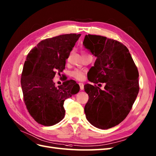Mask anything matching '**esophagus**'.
I'll return each instance as SVG.
<instances>
[{
	"instance_id": "1",
	"label": "esophagus",
	"mask_w": 156,
	"mask_h": 156,
	"mask_svg": "<svg viewBox=\"0 0 156 156\" xmlns=\"http://www.w3.org/2000/svg\"><path fill=\"white\" fill-rule=\"evenodd\" d=\"M79 86H80V90H83V89H84V84L83 83H79Z\"/></svg>"
}]
</instances>
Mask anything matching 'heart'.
Wrapping results in <instances>:
<instances>
[{
    "label": "heart",
    "mask_w": 156,
    "mask_h": 156,
    "mask_svg": "<svg viewBox=\"0 0 156 156\" xmlns=\"http://www.w3.org/2000/svg\"><path fill=\"white\" fill-rule=\"evenodd\" d=\"M82 56L87 55L85 53H82ZM72 77L78 80H84L85 78V74L83 71L80 70V69H75V70L72 71L70 74Z\"/></svg>",
    "instance_id": "obj_1"
}]
</instances>
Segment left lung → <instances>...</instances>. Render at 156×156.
I'll return each instance as SVG.
<instances>
[{"instance_id":"1","label":"left lung","mask_w":156,"mask_h":156,"mask_svg":"<svg viewBox=\"0 0 156 156\" xmlns=\"http://www.w3.org/2000/svg\"><path fill=\"white\" fill-rule=\"evenodd\" d=\"M83 45L97 57L90 68V82L84 85L89 99L84 107L87 120L107 129L119 125L130 112L138 94L139 72L129 49L121 43L101 35H87Z\"/></svg>"}]
</instances>
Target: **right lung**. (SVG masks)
Segmentation results:
<instances>
[{
	"label": "right lung",
	"mask_w": 156,
	"mask_h": 156,
	"mask_svg": "<svg viewBox=\"0 0 156 156\" xmlns=\"http://www.w3.org/2000/svg\"><path fill=\"white\" fill-rule=\"evenodd\" d=\"M81 34H65L42 40L29 51L23 66L21 84L23 99L34 120L51 126L64 119L66 99L78 93L80 87L73 80L58 88L53 82L56 72H63L66 60Z\"/></svg>",
	"instance_id": "right-lung-1"
}]
</instances>
